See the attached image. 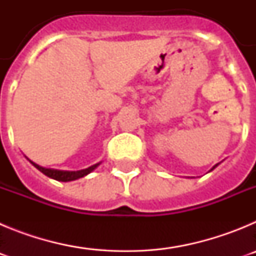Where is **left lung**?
I'll return each mask as SVG.
<instances>
[{
    "label": "left lung",
    "mask_w": 256,
    "mask_h": 256,
    "mask_svg": "<svg viewBox=\"0 0 256 256\" xmlns=\"http://www.w3.org/2000/svg\"><path fill=\"white\" fill-rule=\"evenodd\" d=\"M218 165H219V162H218V164H216V165H214V166H212V169H210V170H209V172L214 170V169H216V166H218Z\"/></svg>",
    "instance_id": "8db88e82"
}]
</instances>
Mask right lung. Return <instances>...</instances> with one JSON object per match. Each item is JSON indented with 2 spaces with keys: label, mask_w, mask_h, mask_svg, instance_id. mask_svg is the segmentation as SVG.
<instances>
[{
  "label": "right lung",
  "mask_w": 256,
  "mask_h": 256,
  "mask_svg": "<svg viewBox=\"0 0 256 256\" xmlns=\"http://www.w3.org/2000/svg\"><path fill=\"white\" fill-rule=\"evenodd\" d=\"M26 159H28V158H26ZM29 162L34 165L38 170L42 172L44 176L52 178V180H60V182H70V180H79V178L86 177L87 174L92 173V172H94V169H96L97 166L101 164V162H97V164H94V165H91V166H88V168H86V169H80V170H73V172H72V170H58V169L44 168V166H40V165L33 162L32 160H29Z\"/></svg>",
  "instance_id": "obj_1"
}]
</instances>
